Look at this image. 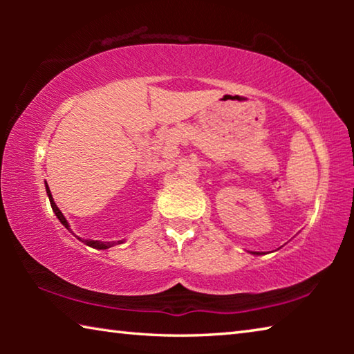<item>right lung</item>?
<instances>
[{
	"instance_id": "1",
	"label": "right lung",
	"mask_w": 354,
	"mask_h": 354,
	"mask_svg": "<svg viewBox=\"0 0 354 354\" xmlns=\"http://www.w3.org/2000/svg\"><path fill=\"white\" fill-rule=\"evenodd\" d=\"M46 195H48V198H50V203H51V207H53V212L56 214V217L59 218V221H61V223L67 227V230L70 231V232H73L70 230V225H68V221H67V218L64 217V214L59 211V207L56 206V203H55V200H53V195H51V192H50V189H48V184H46ZM75 234V232H73ZM75 237H77V236H75ZM80 239L81 242H84L86 245H88V247H92V248H97V250H106V248H111V247H113V245H115V242H101V241H84V239H81V237H77ZM124 241H118L117 243H123Z\"/></svg>"
}]
</instances>
